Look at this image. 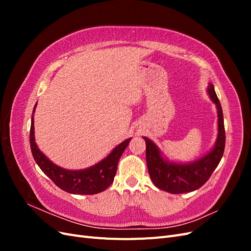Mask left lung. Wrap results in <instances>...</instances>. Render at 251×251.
<instances>
[{
	"instance_id": "1",
	"label": "left lung",
	"mask_w": 251,
	"mask_h": 251,
	"mask_svg": "<svg viewBox=\"0 0 251 251\" xmlns=\"http://www.w3.org/2000/svg\"><path fill=\"white\" fill-rule=\"evenodd\" d=\"M207 92L218 109V138L214 149L207 155L191 163L169 162L162 157L153 141L143 137L147 144L146 157L150 177L159 189L171 194H184L196 191L209 179L212 172L221 161L225 149L223 112L212 83H209Z\"/></svg>"
}]
</instances>
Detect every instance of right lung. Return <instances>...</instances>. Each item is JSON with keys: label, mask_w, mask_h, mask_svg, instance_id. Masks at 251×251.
<instances>
[{"label": "right lung", "mask_w": 251, "mask_h": 251, "mask_svg": "<svg viewBox=\"0 0 251 251\" xmlns=\"http://www.w3.org/2000/svg\"><path fill=\"white\" fill-rule=\"evenodd\" d=\"M36 104L34 105L33 113ZM33 116L30 127V148L35 162L40 169L63 191L75 195H94L103 192L114 181L117 171V164L131 138L125 140L114 149L103 160L89 169L80 171H70L62 169L52 163L37 148L34 139Z\"/></svg>", "instance_id": "right-lung-1"}]
</instances>
